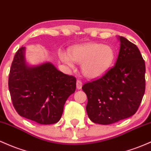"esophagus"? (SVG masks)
<instances>
[{"label": "esophagus", "instance_id": "obj_1", "mask_svg": "<svg viewBox=\"0 0 151 151\" xmlns=\"http://www.w3.org/2000/svg\"><path fill=\"white\" fill-rule=\"evenodd\" d=\"M83 86V83L81 82V81L78 80L76 81V87H77V89H81Z\"/></svg>", "mask_w": 151, "mask_h": 151}]
</instances>
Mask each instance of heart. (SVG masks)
<instances>
[{"mask_svg":"<svg viewBox=\"0 0 151 151\" xmlns=\"http://www.w3.org/2000/svg\"><path fill=\"white\" fill-rule=\"evenodd\" d=\"M69 58L62 55L61 59L70 66L73 61L81 64V71L85 77L96 79L104 75L115 58L113 49L110 45L88 43L73 47L69 50Z\"/></svg>","mask_w":151,"mask_h":151,"instance_id":"heart-1","label":"heart"}]
</instances>
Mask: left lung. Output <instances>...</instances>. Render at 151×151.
<instances>
[{
	"instance_id": "1",
	"label": "left lung",
	"mask_w": 151,
	"mask_h": 151,
	"mask_svg": "<svg viewBox=\"0 0 151 151\" xmlns=\"http://www.w3.org/2000/svg\"><path fill=\"white\" fill-rule=\"evenodd\" d=\"M119 40L116 65L82 86L88 98V116L95 123L108 125L132 116L145 93V65L139 49L124 37Z\"/></svg>"
}]
</instances>
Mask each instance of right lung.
I'll use <instances>...</instances> for the list:
<instances>
[{"label": "right lung", "mask_w": 151, "mask_h": 151, "mask_svg": "<svg viewBox=\"0 0 151 151\" xmlns=\"http://www.w3.org/2000/svg\"><path fill=\"white\" fill-rule=\"evenodd\" d=\"M24 47L15 55L10 69L8 88L13 106L22 117L40 124H53L61 118L64 104L73 93L76 78L45 63L27 65Z\"/></svg>", "instance_id": "right-lung-1"}]
</instances>
